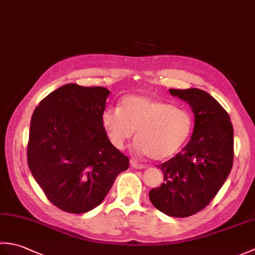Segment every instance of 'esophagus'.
<instances>
[{"instance_id": "34e87169", "label": "esophagus", "mask_w": 255, "mask_h": 255, "mask_svg": "<svg viewBox=\"0 0 255 255\" xmlns=\"http://www.w3.org/2000/svg\"><path fill=\"white\" fill-rule=\"evenodd\" d=\"M130 164L132 167H134V169H144V165L139 163V162H137L136 160H131L130 161Z\"/></svg>"}]
</instances>
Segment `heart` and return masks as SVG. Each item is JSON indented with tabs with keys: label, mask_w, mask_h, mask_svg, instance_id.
<instances>
[{
	"label": "heart",
	"mask_w": 255,
	"mask_h": 255,
	"mask_svg": "<svg viewBox=\"0 0 255 255\" xmlns=\"http://www.w3.org/2000/svg\"><path fill=\"white\" fill-rule=\"evenodd\" d=\"M103 127L113 145L123 149L136 130L134 150L162 161L175 155L186 143L193 129L189 114L169 103L144 95H127L119 108H108Z\"/></svg>",
	"instance_id": "1"
}]
</instances>
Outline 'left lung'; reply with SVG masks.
<instances>
[{"label": "left lung", "mask_w": 255, "mask_h": 255, "mask_svg": "<svg viewBox=\"0 0 255 255\" xmlns=\"http://www.w3.org/2000/svg\"><path fill=\"white\" fill-rule=\"evenodd\" d=\"M195 117L192 138L180 153L158 165L164 181L149 192L150 202L171 217L198 213L217 195L234 163V127L224 107L199 89L173 90Z\"/></svg>", "instance_id": "left-lung-1"}]
</instances>
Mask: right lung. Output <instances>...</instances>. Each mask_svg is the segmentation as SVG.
Listing matches in <instances>:
<instances>
[{"label": "right lung", "instance_id": "obj_1", "mask_svg": "<svg viewBox=\"0 0 255 255\" xmlns=\"http://www.w3.org/2000/svg\"><path fill=\"white\" fill-rule=\"evenodd\" d=\"M110 93L102 86L66 84L47 95L31 116L29 170L47 198L67 213L97 207L129 166L103 127Z\"/></svg>", "mask_w": 255, "mask_h": 255}]
</instances>
